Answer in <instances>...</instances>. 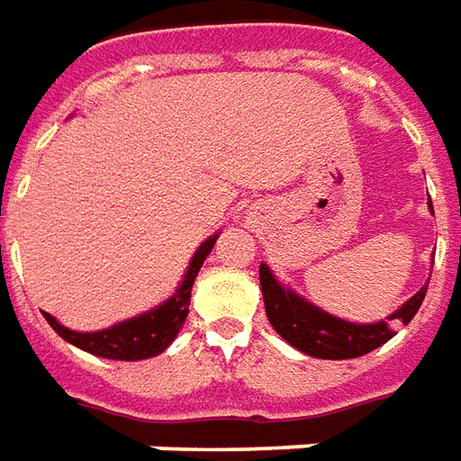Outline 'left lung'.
Here are the masks:
<instances>
[{
    "mask_svg": "<svg viewBox=\"0 0 461 461\" xmlns=\"http://www.w3.org/2000/svg\"><path fill=\"white\" fill-rule=\"evenodd\" d=\"M259 284L261 294H264L267 319L274 326V330L284 340H289L291 346L299 348L301 353L326 357V360L360 357L387 343L395 336V323H400V321L410 323L415 319L417 309L422 306L427 294V286H422L402 309H397L387 321L370 323V326H357V323L336 319L326 311L311 306L309 301L296 296L291 289H284L279 281L271 276L267 264L259 267Z\"/></svg>",
    "mask_w": 461,
    "mask_h": 461,
    "instance_id": "left-lung-1",
    "label": "left lung"
}]
</instances>
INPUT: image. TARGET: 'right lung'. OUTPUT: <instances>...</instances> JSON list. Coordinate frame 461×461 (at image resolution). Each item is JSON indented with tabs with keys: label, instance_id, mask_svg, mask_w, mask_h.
<instances>
[{
	"label": "right lung",
	"instance_id": "1",
	"mask_svg": "<svg viewBox=\"0 0 461 461\" xmlns=\"http://www.w3.org/2000/svg\"><path fill=\"white\" fill-rule=\"evenodd\" d=\"M217 237H212L202 244L197 254L192 257L187 276L182 281V286L170 301H165L158 309L142 313L138 319L118 323L113 329L98 330V333H76V330L64 329L54 316L44 313L49 326L68 343L84 348L88 353L101 357H111V360H142V357H152L162 353L165 348L170 346L175 336L180 333L182 323L190 313V296L192 284L197 279V271L204 264V259L210 257L212 247H214Z\"/></svg>",
	"mask_w": 461,
	"mask_h": 461
}]
</instances>
